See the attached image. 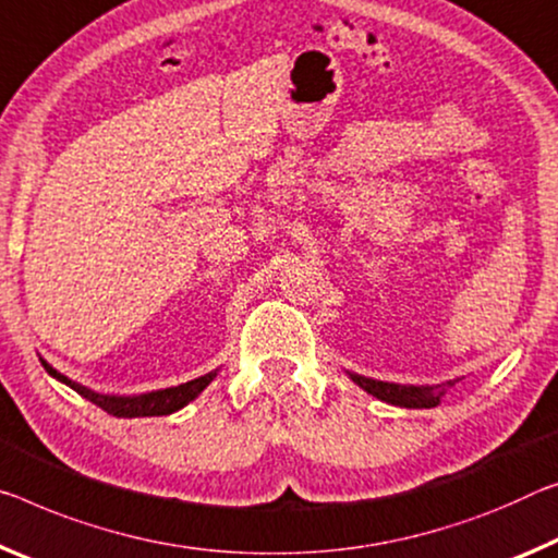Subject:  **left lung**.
<instances>
[{
	"label": "left lung",
	"instance_id": "left-lung-1",
	"mask_svg": "<svg viewBox=\"0 0 558 558\" xmlns=\"http://www.w3.org/2000/svg\"><path fill=\"white\" fill-rule=\"evenodd\" d=\"M348 377L357 387H362L367 395H373L387 404L407 407V410H432V407H437L441 402V397L447 395V390H452L459 379H462V377L447 379V383L441 385H400V383H383V379L350 373V369H348Z\"/></svg>",
	"mask_w": 558,
	"mask_h": 558
}]
</instances>
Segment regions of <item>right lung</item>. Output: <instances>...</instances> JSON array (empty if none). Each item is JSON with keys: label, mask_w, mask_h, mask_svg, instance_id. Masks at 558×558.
<instances>
[{"label": "right lung", "mask_w": 558, "mask_h": 558, "mask_svg": "<svg viewBox=\"0 0 558 558\" xmlns=\"http://www.w3.org/2000/svg\"><path fill=\"white\" fill-rule=\"evenodd\" d=\"M41 365L47 373L59 379L61 385L72 387L74 392H78L82 397H86L88 402H94L96 407H101L104 412L113 414V417H123V420H131V417H163V414H173L183 410L185 404L196 400V397L206 390V387L214 383L218 369L208 375H201L196 379H191V383H183V385H175V387H163V390H151V392H141V395H109V392H96L92 387L86 385H78L74 379H69L66 375H61L59 369H54L49 365L47 360L39 357Z\"/></svg>", "instance_id": "right-lung-1"}]
</instances>
